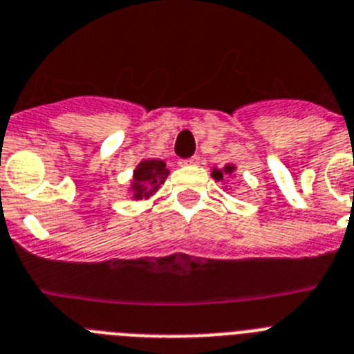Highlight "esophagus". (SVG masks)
<instances>
[{
	"mask_svg": "<svg viewBox=\"0 0 354 354\" xmlns=\"http://www.w3.org/2000/svg\"><path fill=\"white\" fill-rule=\"evenodd\" d=\"M198 163V156H191V158L180 160V165H196Z\"/></svg>",
	"mask_w": 354,
	"mask_h": 354,
	"instance_id": "1",
	"label": "esophagus"
}]
</instances>
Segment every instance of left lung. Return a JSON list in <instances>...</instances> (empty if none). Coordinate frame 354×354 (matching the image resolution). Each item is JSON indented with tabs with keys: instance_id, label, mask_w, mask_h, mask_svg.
<instances>
[{
	"instance_id": "obj_1",
	"label": "left lung",
	"mask_w": 354,
	"mask_h": 354,
	"mask_svg": "<svg viewBox=\"0 0 354 354\" xmlns=\"http://www.w3.org/2000/svg\"><path fill=\"white\" fill-rule=\"evenodd\" d=\"M234 171V165H227V167L223 169V171H218V169H214L212 176L216 178V180H223V174H232Z\"/></svg>"
}]
</instances>
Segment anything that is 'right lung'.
Returning <instances> with one entry per match:
<instances>
[{
    "mask_svg": "<svg viewBox=\"0 0 354 354\" xmlns=\"http://www.w3.org/2000/svg\"><path fill=\"white\" fill-rule=\"evenodd\" d=\"M167 169L162 160H144L138 163V167L133 176V198L135 200H144L158 191L160 183L167 178Z\"/></svg>",
    "mask_w": 354,
    "mask_h": 354,
    "instance_id": "right-lung-1",
    "label": "right lung"
}]
</instances>
